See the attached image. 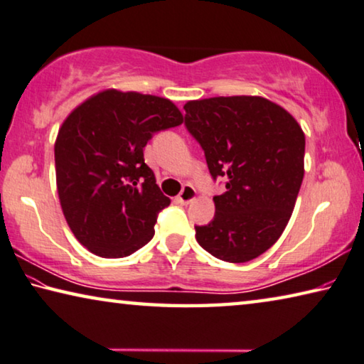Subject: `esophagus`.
Instances as JSON below:
<instances>
[{"label":"esophagus","mask_w":364,"mask_h":364,"mask_svg":"<svg viewBox=\"0 0 364 364\" xmlns=\"http://www.w3.org/2000/svg\"><path fill=\"white\" fill-rule=\"evenodd\" d=\"M195 196H196V192L192 186H183L182 192L177 195L176 200H177V203H181V205H188L190 201L195 200Z\"/></svg>","instance_id":"obj_1"}]
</instances>
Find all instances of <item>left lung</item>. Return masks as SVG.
I'll return each instance as SVG.
<instances>
[{
  "instance_id": "1",
  "label": "left lung",
  "mask_w": 364,
  "mask_h": 364,
  "mask_svg": "<svg viewBox=\"0 0 364 364\" xmlns=\"http://www.w3.org/2000/svg\"><path fill=\"white\" fill-rule=\"evenodd\" d=\"M183 109L213 181H225V192L213 198V221L195 225L196 240L228 263L258 258L294 211L305 174V134L287 111L261 97L188 101Z\"/></svg>"
}]
</instances>
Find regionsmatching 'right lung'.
Here are the masks:
<instances>
[{
	"label": "right lung",
	"instance_id": "right-lung-1",
	"mask_svg": "<svg viewBox=\"0 0 364 364\" xmlns=\"http://www.w3.org/2000/svg\"><path fill=\"white\" fill-rule=\"evenodd\" d=\"M182 121L169 100L117 90L95 95L65 119L55 145L58 195L70 230L92 253L124 258L151 240L171 200L143 148Z\"/></svg>",
	"mask_w": 364,
	"mask_h": 364
}]
</instances>
